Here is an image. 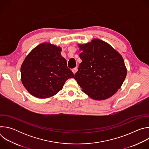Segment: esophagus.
<instances>
[{"label": "esophagus", "mask_w": 149, "mask_h": 149, "mask_svg": "<svg viewBox=\"0 0 149 149\" xmlns=\"http://www.w3.org/2000/svg\"><path fill=\"white\" fill-rule=\"evenodd\" d=\"M72 72H73V73L75 74L76 72H77V67H75V68H73L72 69Z\"/></svg>", "instance_id": "esophagus-1"}]
</instances>
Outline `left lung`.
<instances>
[{"label":"left lung","mask_w":149,"mask_h":149,"mask_svg":"<svg viewBox=\"0 0 149 149\" xmlns=\"http://www.w3.org/2000/svg\"><path fill=\"white\" fill-rule=\"evenodd\" d=\"M79 47L82 62L74 78L82 91L96 100L111 97L120 89L127 75L121 55L97 39Z\"/></svg>","instance_id":"obj_1"}]
</instances>
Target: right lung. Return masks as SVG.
<instances>
[{
	"instance_id": "obj_1",
	"label": "right lung",
	"mask_w": 149,
	"mask_h": 149,
	"mask_svg": "<svg viewBox=\"0 0 149 149\" xmlns=\"http://www.w3.org/2000/svg\"><path fill=\"white\" fill-rule=\"evenodd\" d=\"M61 52L60 47L44 43L26 57L20 68L21 81L31 94L39 98L52 97L74 77Z\"/></svg>"
}]
</instances>
